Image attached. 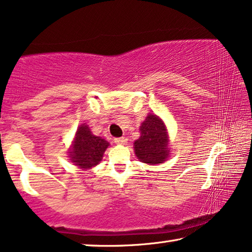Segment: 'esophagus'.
<instances>
[{"label": "esophagus", "mask_w": 252, "mask_h": 252, "mask_svg": "<svg viewBox=\"0 0 252 252\" xmlns=\"http://www.w3.org/2000/svg\"><path fill=\"white\" fill-rule=\"evenodd\" d=\"M114 142L117 143V145H126V138H117V139H114Z\"/></svg>", "instance_id": "34e87169"}]
</instances>
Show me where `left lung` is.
<instances>
[{"instance_id": "left-lung-1", "label": "left lung", "mask_w": 252, "mask_h": 252, "mask_svg": "<svg viewBox=\"0 0 252 252\" xmlns=\"http://www.w3.org/2000/svg\"><path fill=\"white\" fill-rule=\"evenodd\" d=\"M140 138L134 141V154L148 165H157L169 156L168 133L162 120L156 114H148L140 126Z\"/></svg>"}]
</instances>
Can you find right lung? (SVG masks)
<instances>
[{
    "label": "right lung",
    "mask_w": 252,
    "mask_h": 252,
    "mask_svg": "<svg viewBox=\"0 0 252 252\" xmlns=\"http://www.w3.org/2000/svg\"><path fill=\"white\" fill-rule=\"evenodd\" d=\"M109 146V142L94 135L89 126L83 123L76 131L73 145L69 149V158L79 168L89 169L101 162Z\"/></svg>",
    "instance_id": "1"
}]
</instances>
